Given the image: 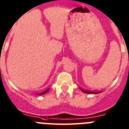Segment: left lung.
<instances>
[{
    "label": "left lung",
    "mask_w": 129,
    "mask_h": 129,
    "mask_svg": "<svg viewBox=\"0 0 129 129\" xmlns=\"http://www.w3.org/2000/svg\"><path fill=\"white\" fill-rule=\"evenodd\" d=\"M81 89V90H82V91H83L84 93H100V92H94V91H88V90H84V89H81V88H80Z\"/></svg>",
    "instance_id": "left-lung-1"
}]
</instances>
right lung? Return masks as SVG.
Listing matches in <instances>:
<instances>
[{
    "label": "right lung",
    "mask_w": 129,
    "mask_h": 129,
    "mask_svg": "<svg viewBox=\"0 0 129 129\" xmlns=\"http://www.w3.org/2000/svg\"><path fill=\"white\" fill-rule=\"evenodd\" d=\"M49 90V89H46L45 91H43L42 92V93H39V94H40V95H41V94H45L46 93H47V92H48V91Z\"/></svg>",
    "instance_id": "right-lung-1"
}]
</instances>
